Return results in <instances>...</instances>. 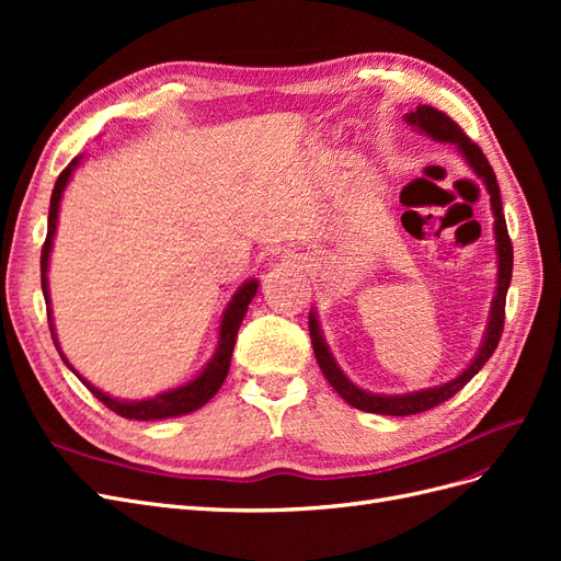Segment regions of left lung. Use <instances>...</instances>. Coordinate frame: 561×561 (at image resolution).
<instances>
[{"label":"left lung","mask_w":561,"mask_h":561,"mask_svg":"<svg viewBox=\"0 0 561 561\" xmlns=\"http://www.w3.org/2000/svg\"><path fill=\"white\" fill-rule=\"evenodd\" d=\"M404 122L419 128V133L431 135L433 140L437 142H447L454 145L458 149V154L466 159V163L472 168V173L478 175L486 192L491 196V210H494V233H496V254H499V278H496V295L494 301H491V311H489V322H486V332L482 339V346L474 355V360L458 375L456 379L439 383L433 388H423V390H414V393H404V396H377L369 393V390H363L355 386L342 369H339L336 360L332 358V353L322 339L318 318L311 311L309 313V332H311V344H313V353L316 360L322 369V375L330 381V386L342 396L351 407L363 412H371V414H386V416H410V414H419L433 410V407L443 404L445 400L454 398L458 390H461L478 371L482 369V365L491 358V353L496 351L499 339L503 332V320H505V295L507 287H511V278H513V243L511 236H507V227H505V215H503V203H501V190L499 182L494 175V168L489 165L486 157L482 154V149L474 145L468 135L461 130L456 122L439 112L431 105H419L414 112L404 114Z\"/></svg>","instance_id":"1"}]
</instances>
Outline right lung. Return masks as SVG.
<instances>
[{"label": "right lung", "mask_w": 561, "mask_h": 561, "mask_svg": "<svg viewBox=\"0 0 561 561\" xmlns=\"http://www.w3.org/2000/svg\"><path fill=\"white\" fill-rule=\"evenodd\" d=\"M81 157H75L70 161V165L65 168V171L58 175L56 186H54V194H50V208H48V231H46V241L42 248V290H44V299H46V313H48V328H50V336H54V344L60 353V358L65 360V365L70 367L75 375L79 377V381L87 386L91 393L103 402L107 410L116 412L118 416L124 419H135V421H157V419H171V416H182V414H190L198 407L206 404L217 390L219 386L225 383L227 379V371H229V363H231V353H233V344H236V334H239L241 322L248 313V304L252 301V297L257 295V280H245L239 290L233 293L231 301L227 304V309L222 313V322H219V339H217V348L215 355L208 360V365L201 369V375H196L190 383H184L180 388H171L165 390V393H159L154 398H147V400H116L103 390H98L91 381L83 379L79 371L67 363V358L62 355L60 346H58V339H56V330H54V318H50V297H48V278H46V271H48V257H50V245H54V236H56V225H58V210H60V198L67 182H70L75 168H79Z\"/></svg>", "instance_id": "add662e5"}]
</instances>
